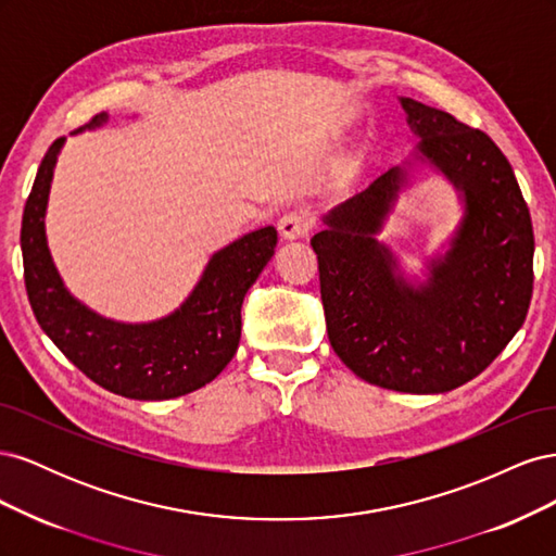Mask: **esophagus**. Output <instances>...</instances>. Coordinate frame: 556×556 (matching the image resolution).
Here are the masks:
<instances>
[{
	"label": "esophagus",
	"instance_id": "obj_1",
	"mask_svg": "<svg viewBox=\"0 0 556 556\" xmlns=\"http://www.w3.org/2000/svg\"><path fill=\"white\" fill-rule=\"evenodd\" d=\"M313 223H315V217L308 213V211H304V208H299V211H290V213H285L280 220H278V229H280V233H282V239H301V237H306V233L311 231V227H313Z\"/></svg>",
	"mask_w": 556,
	"mask_h": 556
}]
</instances>
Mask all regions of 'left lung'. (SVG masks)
<instances>
[{
  "mask_svg": "<svg viewBox=\"0 0 556 556\" xmlns=\"http://www.w3.org/2000/svg\"><path fill=\"white\" fill-rule=\"evenodd\" d=\"M417 160L464 199V217L419 288L376 241L408 180L406 166L325 215L317 255L329 343L362 380L408 394L450 392L480 376L525 325L533 292V227L513 166L484 131L401 97Z\"/></svg>",
  "mask_w": 556,
  "mask_h": 556,
  "instance_id": "1",
  "label": "left lung"
}]
</instances>
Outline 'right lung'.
Wrapping results in <instances>:
<instances>
[{
	"mask_svg": "<svg viewBox=\"0 0 556 556\" xmlns=\"http://www.w3.org/2000/svg\"><path fill=\"white\" fill-rule=\"evenodd\" d=\"M94 115L76 131L106 123ZM64 139L41 160L27 197L21 248L25 288L37 323L62 355L104 390L139 401L190 394L220 376L241 341V306L250 285L274 257L276 227L250 231L217 250L182 306L155 323H113L66 292L46 243L43 215Z\"/></svg>",
	"mask_w": 556,
	"mask_h": 556,
	"instance_id": "add662e5",
	"label": "right lung"
}]
</instances>
